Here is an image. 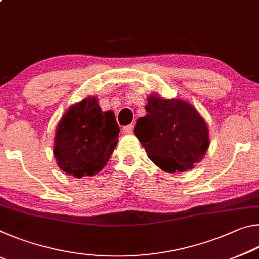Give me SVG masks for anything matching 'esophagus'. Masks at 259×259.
I'll return each instance as SVG.
<instances>
[{
	"instance_id": "1",
	"label": "esophagus",
	"mask_w": 259,
	"mask_h": 259,
	"mask_svg": "<svg viewBox=\"0 0 259 259\" xmlns=\"http://www.w3.org/2000/svg\"><path fill=\"white\" fill-rule=\"evenodd\" d=\"M133 130H134V125L133 124L125 125V126H123V128H122V131H123V133L126 134V135H129V134L133 133Z\"/></svg>"
}]
</instances>
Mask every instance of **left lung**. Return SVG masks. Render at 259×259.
I'll list each match as a JSON object with an SVG mask.
<instances>
[{
  "label": "left lung",
  "instance_id": "1",
  "mask_svg": "<svg viewBox=\"0 0 259 259\" xmlns=\"http://www.w3.org/2000/svg\"><path fill=\"white\" fill-rule=\"evenodd\" d=\"M147 114L136 122L134 133L150 160L166 172L186 171L209 147V131L198 111L179 99L148 97Z\"/></svg>",
  "mask_w": 259,
  "mask_h": 259
}]
</instances>
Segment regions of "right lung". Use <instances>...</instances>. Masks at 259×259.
<instances>
[{
    "label": "right lung",
    "instance_id": "obj_1",
    "mask_svg": "<svg viewBox=\"0 0 259 259\" xmlns=\"http://www.w3.org/2000/svg\"><path fill=\"white\" fill-rule=\"evenodd\" d=\"M119 134L113 113H103L97 98L87 97L61 117L55 137L57 163L76 178L94 176L106 165Z\"/></svg>",
    "mask_w": 259,
    "mask_h": 259
}]
</instances>
